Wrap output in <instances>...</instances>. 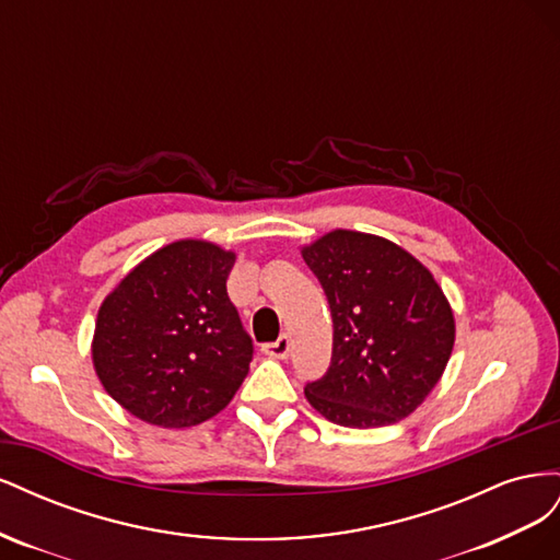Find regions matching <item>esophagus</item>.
Segmentation results:
<instances>
[{"label": "esophagus", "instance_id": "esophagus-1", "mask_svg": "<svg viewBox=\"0 0 560 560\" xmlns=\"http://www.w3.org/2000/svg\"><path fill=\"white\" fill-rule=\"evenodd\" d=\"M290 336L287 334H280V338L278 341H273V343H266L264 348H261V352L264 354H268V358H276V360H287L290 358Z\"/></svg>", "mask_w": 560, "mask_h": 560}]
</instances>
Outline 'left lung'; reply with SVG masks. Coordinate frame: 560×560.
Segmentation results:
<instances>
[{
	"label": "left lung",
	"instance_id": "left-lung-1",
	"mask_svg": "<svg viewBox=\"0 0 560 560\" xmlns=\"http://www.w3.org/2000/svg\"><path fill=\"white\" fill-rule=\"evenodd\" d=\"M303 259L325 290L334 346L306 383L315 411L343 428H383L416 411L448 364L455 322L430 270L378 235L331 231Z\"/></svg>",
	"mask_w": 560,
	"mask_h": 560
}]
</instances>
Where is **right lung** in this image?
Listing matches in <instances>:
<instances>
[{
  "mask_svg": "<svg viewBox=\"0 0 560 560\" xmlns=\"http://www.w3.org/2000/svg\"><path fill=\"white\" fill-rule=\"evenodd\" d=\"M233 252L179 241L151 254L97 313L93 364L107 393L151 425L191 428L245 381L254 343L226 294Z\"/></svg>",
  "mask_w": 560,
  "mask_h": 560,
  "instance_id": "obj_1",
  "label": "right lung"
}]
</instances>
